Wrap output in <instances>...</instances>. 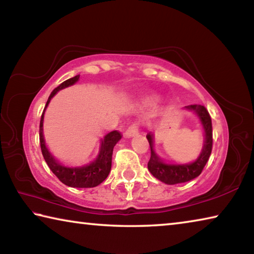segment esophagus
Listing matches in <instances>:
<instances>
[{
  "label": "esophagus",
  "instance_id": "esophagus-1",
  "mask_svg": "<svg viewBox=\"0 0 254 254\" xmlns=\"http://www.w3.org/2000/svg\"><path fill=\"white\" fill-rule=\"evenodd\" d=\"M137 132H139V126H137V123H133L127 128V131L124 132V136L131 137L133 135L137 134Z\"/></svg>",
  "mask_w": 254,
  "mask_h": 254
}]
</instances>
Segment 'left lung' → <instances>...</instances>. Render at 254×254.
<instances>
[{
	"instance_id": "8db88e82",
	"label": "left lung",
	"mask_w": 254,
	"mask_h": 254,
	"mask_svg": "<svg viewBox=\"0 0 254 254\" xmlns=\"http://www.w3.org/2000/svg\"><path fill=\"white\" fill-rule=\"evenodd\" d=\"M186 109L194 111L198 115L201 122V126L205 131L204 147L199 157L191 163H185V165H170V163L163 162L153 150V134L149 133L147 139L149 141L150 149H151V156L148 162V169L154 177L167 185H175L180 183H186L192 180L201 174L206 163H207L213 147V128L212 119L208 111L203 105H189Z\"/></svg>"
}]
</instances>
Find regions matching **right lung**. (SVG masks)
Masks as SVG:
<instances>
[{"label":"right lung","instance_id":"right-lung-1","mask_svg":"<svg viewBox=\"0 0 254 254\" xmlns=\"http://www.w3.org/2000/svg\"><path fill=\"white\" fill-rule=\"evenodd\" d=\"M79 79V75H77L72 78H69L60 84L58 87H56L53 92H51L48 101L46 103L45 110L42 112L41 120H40V128H39V139H40V147L41 152L44 156L47 165L50 168V170L57 176V178L63 184L67 185L69 187H77V188H92L96 187L101 183L104 182L107 176H109L112 167V154H113L114 145L117 144L122 135L119 131H112L104 136L102 140L100 153H98L97 158L91 163H87L85 166L80 167H67L64 166L62 163L58 162L54 158L53 154L49 152L47 149L45 143L44 133H42V127H44V115L45 111L48 106L49 102L53 98L58 91L63 88H66L68 86L74 85L77 80Z\"/></svg>","mask_w":254,"mask_h":254}]
</instances>
